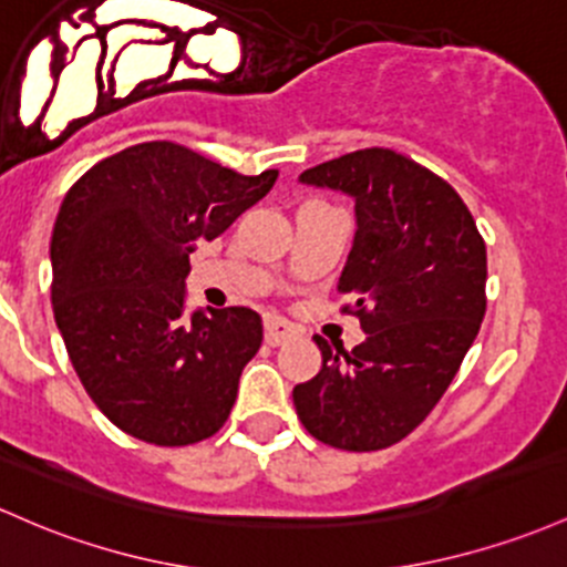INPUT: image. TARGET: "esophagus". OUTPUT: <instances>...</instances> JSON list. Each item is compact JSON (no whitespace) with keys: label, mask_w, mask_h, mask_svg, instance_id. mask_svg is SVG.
Returning a JSON list of instances; mask_svg holds the SVG:
<instances>
[{"label":"esophagus","mask_w":567,"mask_h":567,"mask_svg":"<svg viewBox=\"0 0 567 567\" xmlns=\"http://www.w3.org/2000/svg\"><path fill=\"white\" fill-rule=\"evenodd\" d=\"M264 331H266V344L279 347V344H285L288 339H293L296 328H293V322H288L285 317L269 315L264 320Z\"/></svg>","instance_id":"esophagus-1"}]
</instances>
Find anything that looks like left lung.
<instances>
[{"label": "left lung", "instance_id": "8db88e82", "mask_svg": "<svg viewBox=\"0 0 567 567\" xmlns=\"http://www.w3.org/2000/svg\"><path fill=\"white\" fill-rule=\"evenodd\" d=\"M354 198V241L339 277L363 344L315 336L322 369L296 384L298 420L347 452L393 446L433 412L487 309V247L446 179L388 147H365L301 174Z\"/></svg>", "mask_w": 567, "mask_h": 567}]
</instances>
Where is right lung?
Segmentation results:
<instances>
[{
  "label": "right lung",
  "instance_id": "obj_1",
  "mask_svg": "<svg viewBox=\"0 0 567 567\" xmlns=\"http://www.w3.org/2000/svg\"><path fill=\"white\" fill-rule=\"evenodd\" d=\"M277 174L247 177L174 142H142L64 196L51 239L55 326L85 393L123 433L188 446L226 425L264 326L247 307L185 315L188 255Z\"/></svg>",
  "mask_w": 567,
  "mask_h": 567
}]
</instances>
